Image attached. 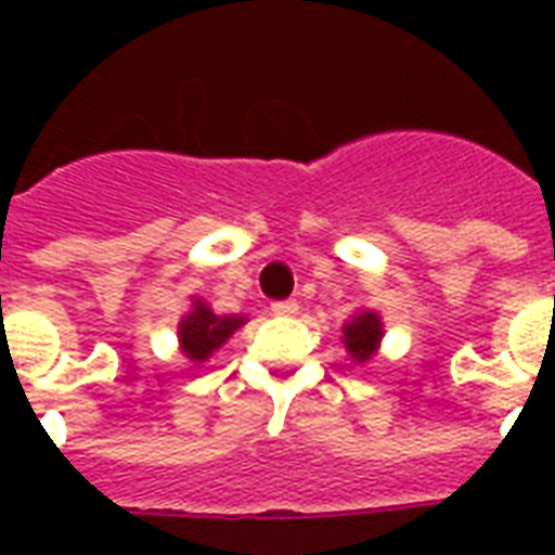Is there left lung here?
<instances>
[{"mask_svg":"<svg viewBox=\"0 0 555 555\" xmlns=\"http://www.w3.org/2000/svg\"><path fill=\"white\" fill-rule=\"evenodd\" d=\"M242 325H247V317H242V313H216L207 299L192 296L190 308L178 322L181 354L195 365L207 363L209 357L216 354Z\"/></svg>","mask_w":555,"mask_h":555,"instance_id":"left-lung-1","label":"left lung"}]
</instances>
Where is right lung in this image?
Returning <instances> with one entry per match:
<instances>
[{
	"label": "right lung",
	"mask_w": 555,
	"mask_h": 555,
	"mask_svg": "<svg viewBox=\"0 0 555 555\" xmlns=\"http://www.w3.org/2000/svg\"><path fill=\"white\" fill-rule=\"evenodd\" d=\"M386 337V325L374 308H360L351 320L343 325V346L354 363H369L379 351V343Z\"/></svg>",
	"instance_id": "obj_1"
}]
</instances>
